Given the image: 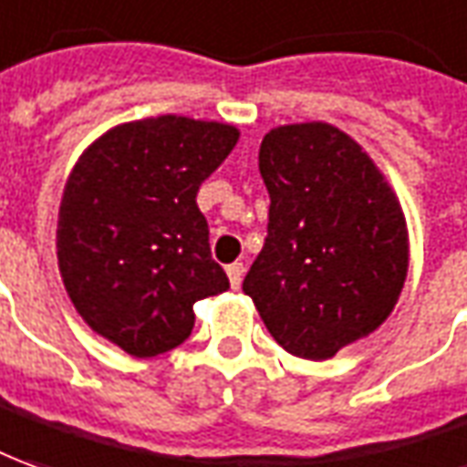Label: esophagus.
Returning <instances> with one entry per match:
<instances>
[{"label": "esophagus", "instance_id": "34e87169", "mask_svg": "<svg viewBox=\"0 0 467 467\" xmlns=\"http://www.w3.org/2000/svg\"><path fill=\"white\" fill-rule=\"evenodd\" d=\"M244 265L241 262H234V265L226 266V275H228V282H231V287L239 289L241 287V279H244Z\"/></svg>", "mask_w": 467, "mask_h": 467}]
</instances>
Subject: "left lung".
<instances>
[{"instance_id": "left-lung-1", "label": "left lung", "mask_w": 467, "mask_h": 467, "mask_svg": "<svg viewBox=\"0 0 467 467\" xmlns=\"http://www.w3.org/2000/svg\"><path fill=\"white\" fill-rule=\"evenodd\" d=\"M269 236L244 279L282 348L326 361L381 327L410 272L401 202L371 154L326 121L265 134Z\"/></svg>"}]
</instances>
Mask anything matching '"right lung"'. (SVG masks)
Listing matches in <instances>:
<instances>
[{
  "label": "right lung",
  "instance_id": "obj_1",
  "mask_svg": "<svg viewBox=\"0 0 467 467\" xmlns=\"http://www.w3.org/2000/svg\"><path fill=\"white\" fill-rule=\"evenodd\" d=\"M239 134L178 114L124 121L93 140L67 175L60 279L83 323L134 358L178 348L195 326L192 305L228 289L195 195Z\"/></svg>",
  "mask_w": 467,
  "mask_h": 467
}]
</instances>
